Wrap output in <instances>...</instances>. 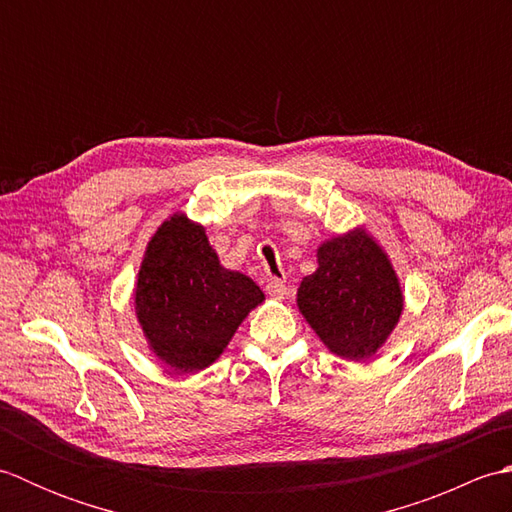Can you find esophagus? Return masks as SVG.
Listing matches in <instances>:
<instances>
[{
  "label": "esophagus",
  "instance_id": "34e87169",
  "mask_svg": "<svg viewBox=\"0 0 512 512\" xmlns=\"http://www.w3.org/2000/svg\"><path fill=\"white\" fill-rule=\"evenodd\" d=\"M266 292H268V297L281 301V299H286L288 288H286V284L281 279H270L268 284H266Z\"/></svg>",
  "mask_w": 512,
  "mask_h": 512
}]
</instances>
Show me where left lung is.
<instances>
[{
	"instance_id": "1",
	"label": "left lung",
	"mask_w": 512,
	"mask_h": 512,
	"mask_svg": "<svg viewBox=\"0 0 512 512\" xmlns=\"http://www.w3.org/2000/svg\"><path fill=\"white\" fill-rule=\"evenodd\" d=\"M317 259L319 268L297 290V306L332 354L367 361L402 314L396 270L365 228L323 242Z\"/></svg>"
}]
</instances>
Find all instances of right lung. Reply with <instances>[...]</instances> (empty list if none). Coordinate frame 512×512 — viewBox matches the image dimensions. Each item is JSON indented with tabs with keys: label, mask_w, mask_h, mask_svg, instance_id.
Wrapping results in <instances>:
<instances>
[{
	"label": "right lung",
	"mask_w": 512,
	"mask_h": 512,
	"mask_svg": "<svg viewBox=\"0 0 512 512\" xmlns=\"http://www.w3.org/2000/svg\"><path fill=\"white\" fill-rule=\"evenodd\" d=\"M264 301L253 279L226 270L204 226L171 215L149 239L136 284V317L162 363L191 374L220 358L248 312Z\"/></svg>",
	"instance_id": "obj_1"
}]
</instances>
